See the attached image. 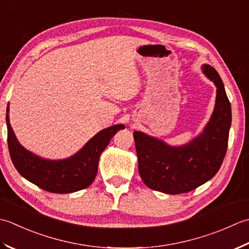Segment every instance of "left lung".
I'll return each instance as SVG.
<instances>
[{
	"label": "left lung",
	"mask_w": 249,
	"mask_h": 249,
	"mask_svg": "<svg viewBox=\"0 0 249 249\" xmlns=\"http://www.w3.org/2000/svg\"><path fill=\"white\" fill-rule=\"evenodd\" d=\"M204 73L217 87L216 104L203 133L189 144L171 147L135 131L139 172L148 188L169 195L189 192L210 180L220 169L228 148L231 104L217 71L204 65Z\"/></svg>",
	"instance_id": "1"
}]
</instances>
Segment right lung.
<instances>
[{"label": "right lung", "mask_w": 249, "mask_h": 249, "mask_svg": "<svg viewBox=\"0 0 249 249\" xmlns=\"http://www.w3.org/2000/svg\"><path fill=\"white\" fill-rule=\"evenodd\" d=\"M6 114L9 155L19 174L43 190L54 194H70L87 188L98 173L100 155L116 132L124 129L116 124L100 131L77 154L65 160H45L30 153L19 144Z\"/></svg>", "instance_id": "add662e5"}]
</instances>
